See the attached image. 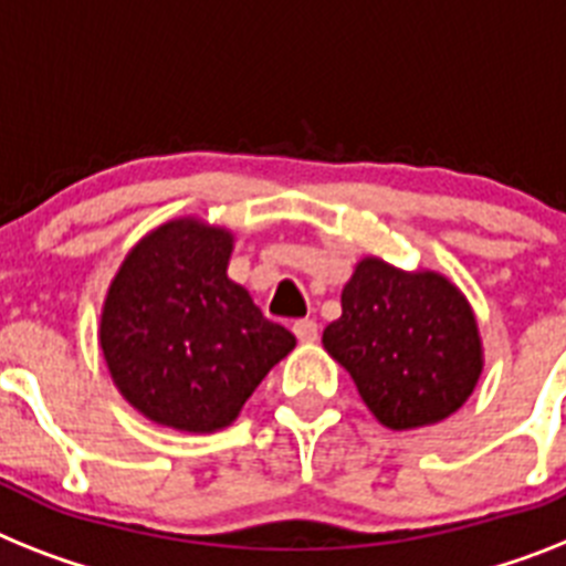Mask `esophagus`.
<instances>
[{
	"mask_svg": "<svg viewBox=\"0 0 566 566\" xmlns=\"http://www.w3.org/2000/svg\"><path fill=\"white\" fill-rule=\"evenodd\" d=\"M292 333L297 335V340H301V344H315V340H317V324H315V321H297V324L292 326Z\"/></svg>",
	"mask_w": 566,
	"mask_h": 566,
	"instance_id": "1",
	"label": "esophagus"
}]
</instances>
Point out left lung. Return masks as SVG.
I'll return each mask as SVG.
<instances>
[{"label": "left lung", "mask_w": 566, "mask_h": 566, "mask_svg": "<svg viewBox=\"0 0 566 566\" xmlns=\"http://www.w3.org/2000/svg\"><path fill=\"white\" fill-rule=\"evenodd\" d=\"M324 349L394 431L457 413L483 373V340L465 294L440 272H401L378 256L356 265L340 292V317L324 329Z\"/></svg>", "instance_id": "obj_1"}]
</instances>
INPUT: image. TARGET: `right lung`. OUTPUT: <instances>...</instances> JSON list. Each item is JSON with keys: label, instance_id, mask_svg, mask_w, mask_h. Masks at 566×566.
I'll use <instances>...</instances> for the list:
<instances>
[{"label": "right lung", "instance_id": "1", "mask_svg": "<svg viewBox=\"0 0 566 566\" xmlns=\"http://www.w3.org/2000/svg\"><path fill=\"white\" fill-rule=\"evenodd\" d=\"M233 233L172 219L124 256L101 312V353L129 405L149 422L213 433L240 417L265 373L294 349L228 277Z\"/></svg>", "mask_w": 566, "mask_h": 566}]
</instances>
